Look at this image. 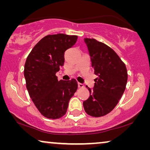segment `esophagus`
<instances>
[{
  "label": "esophagus",
  "instance_id": "1",
  "mask_svg": "<svg viewBox=\"0 0 150 150\" xmlns=\"http://www.w3.org/2000/svg\"><path fill=\"white\" fill-rule=\"evenodd\" d=\"M78 86H79V88H83L84 87V85H83V84H82V83H79V84H78Z\"/></svg>",
  "mask_w": 150,
  "mask_h": 150
}]
</instances>
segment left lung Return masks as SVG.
<instances>
[{"instance_id":"left-lung-1","label":"left lung","mask_w":150,"mask_h":150,"mask_svg":"<svg viewBox=\"0 0 150 150\" xmlns=\"http://www.w3.org/2000/svg\"><path fill=\"white\" fill-rule=\"evenodd\" d=\"M94 73L98 76L90 96L83 102L90 116L99 117L112 110L126 89L128 73L124 63L111 48L95 39L85 38Z\"/></svg>"}]
</instances>
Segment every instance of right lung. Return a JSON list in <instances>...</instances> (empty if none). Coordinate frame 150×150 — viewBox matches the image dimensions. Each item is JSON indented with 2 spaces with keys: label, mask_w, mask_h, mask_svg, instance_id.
Returning a JSON list of instances; mask_svg holds the SVG:
<instances>
[{
  "label": "right lung",
  "mask_w": 150,
  "mask_h": 150,
  "mask_svg": "<svg viewBox=\"0 0 150 150\" xmlns=\"http://www.w3.org/2000/svg\"><path fill=\"white\" fill-rule=\"evenodd\" d=\"M78 36L48 35L32 49L24 65L26 89L40 113L59 119L66 113L70 98L76 91L77 81H58L56 73L64 64L65 50L76 44Z\"/></svg>",
  "instance_id": "obj_1"
}]
</instances>
